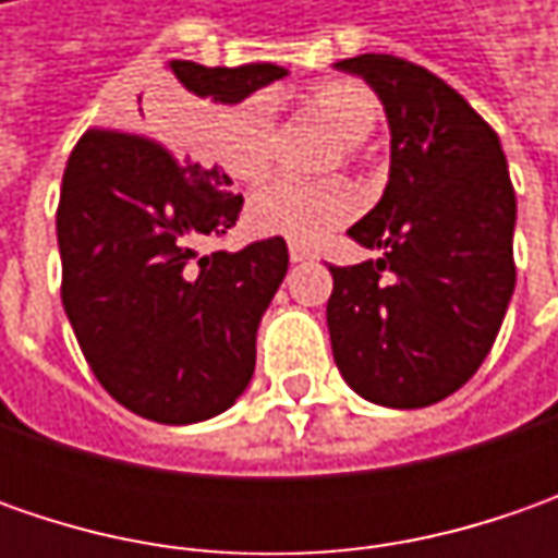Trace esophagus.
<instances>
[{
  "label": "esophagus",
  "mask_w": 558,
  "mask_h": 558,
  "mask_svg": "<svg viewBox=\"0 0 558 558\" xmlns=\"http://www.w3.org/2000/svg\"><path fill=\"white\" fill-rule=\"evenodd\" d=\"M289 257L291 264H304V260H311L313 251L307 245H301V242H289Z\"/></svg>",
  "instance_id": "1"
}]
</instances>
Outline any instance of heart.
I'll use <instances>...</instances> for the list:
<instances>
[{
	"label": "heart",
	"mask_w": 558,
	"mask_h": 558,
	"mask_svg": "<svg viewBox=\"0 0 558 558\" xmlns=\"http://www.w3.org/2000/svg\"><path fill=\"white\" fill-rule=\"evenodd\" d=\"M311 105L344 142V151L369 140L378 123V101L360 80H329L311 89ZM276 111L267 96H251L220 108L207 130L202 148L207 161L223 167L239 183H260L276 161ZM360 207V198L344 180L298 183L272 180L247 202V223L260 235H282L291 242H319L344 226Z\"/></svg>",
	"instance_id": "heart-1"
}]
</instances>
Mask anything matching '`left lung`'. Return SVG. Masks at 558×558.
<instances>
[{
	"mask_svg": "<svg viewBox=\"0 0 558 558\" xmlns=\"http://www.w3.org/2000/svg\"><path fill=\"white\" fill-rule=\"evenodd\" d=\"M335 68L369 83L391 130L388 185L348 229L378 257L329 267L335 363L369 403L432 407L478 373L515 291L504 145L418 64L369 52Z\"/></svg>",
	"mask_w": 558,
	"mask_h": 558,
	"instance_id": "8db88e82",
	"label": "left lung"
}]
</instances>
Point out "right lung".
<instances>
[{
  "mask_svg": "<svg viewBox=\"0 0 558 558\" xmlns=\"http://www.w3.org/2000/svg\"><path fill=\"white\" fill-rule=\"evenodd\" d=\"M189 96L235 105L289 76L279 64L204 68L167 61ZM142 101V98H140ZM170 118H133L167 136ZM242 195L220 167L173 158L136 133L89 130L64 167L58 202L61 301L101 388L130 413L192 425L229 410L254 375L257 326L289 272L276 235L202 257Z\"/></svg>",
  "mask_w": 558,
  "mask_h": 558,
  "instance_id": "right-lung-1",
  "label": "right lung"
}]
</instances>
